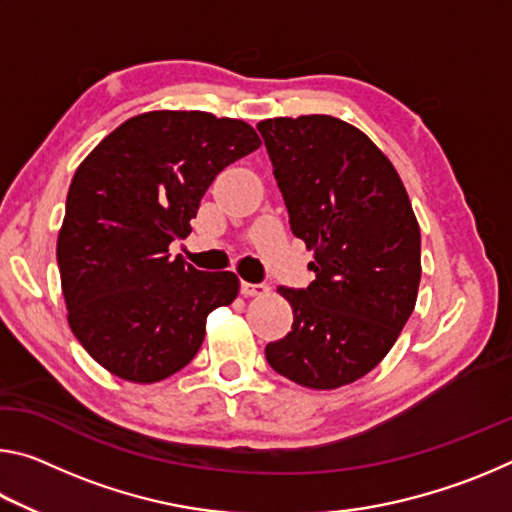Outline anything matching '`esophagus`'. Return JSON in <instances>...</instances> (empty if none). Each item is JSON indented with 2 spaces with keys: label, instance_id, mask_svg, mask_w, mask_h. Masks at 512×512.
I'll return each instance as SVG.
<instances>
[{
  "label": "esophagus",
  "instance_id": "34e87169",
  "mask_svg": "<svg viewBox=\"0 0 512 512\" xmlns=\"http://www.w3.org/2000/svg\"><path fill=\"white\" fill-rule=\"evenodd\" d=\"M241 293H244L246 298H259V296H266L268 287L266 284H253V282H241Z\"/></svg>",
  "mask_w": 512,
  "mask_h": 512
}]
</instances>
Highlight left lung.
Returning a JSON list of instances; mask_svg holds the SVG:
<instances>
[{
  "mask_svg": "<svg viewBox=\"0 0 512 512\" xmlns=\"http://www.w3.org/2000/svg\"><path fill=\"white\" fill-rule=\"evenodd\" d=\"M293 235L316 253L307 289L280 287L291 332L266 345L275 372L334 391L377 366L418 300L420 225L393 162L370 137L329 115L257 124Z\"/></svg>",
  "mask_w": 512,
  "mask_h": 512,
  "instance_id": "8db88e82",
  "label": "left lung"
}]
</instances>
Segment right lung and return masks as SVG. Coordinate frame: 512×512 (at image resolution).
Masks as SVG:
<instances>
[{
    "mask_svg": "<svg viewBox=\"0 0 512 512\" xmlns=\"http://www.w3.org/2000/svg\"><path fill=\"white\" fill-rule=\"evenodd\" d=\"M259 144L241 119L151 110L79 164L56 244L60 287L74 336L112 375L171 377L196 357L210 311L237 298L235 273L196 271L169 244L192 232L212 180Z\"/></svg>",
    "mask_w": 512,
    "mask_h": 512,
    "instance_id": "add662e5",
    "label": "right lung"
}]
</instances>
